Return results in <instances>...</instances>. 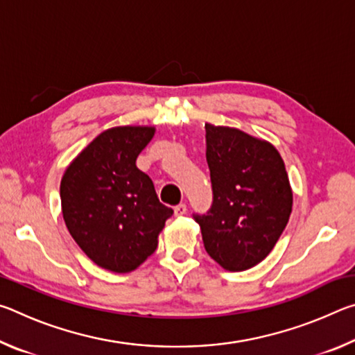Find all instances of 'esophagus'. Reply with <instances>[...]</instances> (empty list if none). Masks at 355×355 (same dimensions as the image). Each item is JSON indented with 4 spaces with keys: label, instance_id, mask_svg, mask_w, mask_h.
Returning <instances> with one entry per match:
<instances>
[{
    "label": "esophagus",
    "instance_id": "34e87169",
    "mask_svg": "<svg viewBox=\"0 0 355 355\" xmlns=\"http://www.w3.org/2000/svg\"><path fill=\"white\" fill-rule=\"evenodd\" d=\"M186 211H188V208H186L184 203H180V205L173 208V213H175V216H184Z\"/></svg>",
    "mask_w": 355,
    "mask_h": 355
}]
</instances>
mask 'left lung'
Segmentation results:
<instances>
[{
    "label": "left lung",
    "mask_w": 355,
    "mask_h": 355,
    "mask_svg": "<svg viewBox=\"0 0 355 355\" xmlns=\"http://www.w3.org/2000/svg\"><path fill=\"white\" fill-rule=\"evenodd\" d=\"M213 207L194 216L208 255L227 271L263 261L285 230L293 191L285 163L271 142L205 123Z\"/></svg>",
    "instance_id": "left-lung-1"
}]
</instances>
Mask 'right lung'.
Listing matches in <instances>:
<instances>
[{"mask_svg":"<svg viewBox=\"0 0 355 355\" xmlns=\"http://www.w3.org/2000/svg\"><path fill=\"white\" fill-rule=\"evenodd\" d=\"M155 127H114L78 153L61 180L62 216L71 238L97 266L131 272L158 248L172 208L156 196L136 159Z\"/></svg>","mask_w":355,"mask_h":355,"instance_id":"right-lung-1","label":"right lung"}]
</instances>
